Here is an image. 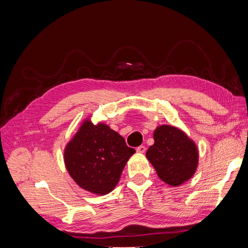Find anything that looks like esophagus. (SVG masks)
<instances>
[{
	"label": "esophagus",
	"mask_w": 248,
	"mask_h": 248,
	"mask_svg": "<svg viewBox=\"0 0 248 248\" xmlns=\"http://www.w3.org/2000/svg\"><path fill=\"white\" fill-rule=\"evenodd\" d=\"M137 152L140 154H144L146 152V147L145 146H140L137 148Z\"/></svg>",
	"instance_id": "1"
}]
</instances>
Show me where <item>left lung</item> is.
<instances>
[{
  "label": "left lung",
  "instance_id": "1",
  "mask_svg": "<svg viewBox=\"0 0 248 248\" xmlns=\"http://www.w3.org/2000/svg\"><path fill=\"white\" fill-rule=\"evenodd\" d=\"M154 144L146 157L164 183L178 187L196 174L199 166V149L193 140L176 126L156 127Z\"/></svg>",
  "mask_w": 248,
  "mask_h": 248
}]
</instances>
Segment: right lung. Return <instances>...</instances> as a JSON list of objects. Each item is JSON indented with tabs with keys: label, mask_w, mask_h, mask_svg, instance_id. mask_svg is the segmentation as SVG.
Returning <instances> with one entry per match:
<instances>
[{
	"label": "right lung",
	"mask_w": 248,
	"mask_h": 248,
	"mask_svg": "<svg viewBox=\"0 0 248 248\" xmlns=\"http://www.w3.org/2000/svg\"><path fill=\"white\" fill-rule=\"evenodd\" d=\"M136 150L110 127L88 117L64 149L65 167L80 188L96 196L109 193L119 183Z\"/></svg>",
	"instance_id": "right-lung-1"
}]
</instances>
